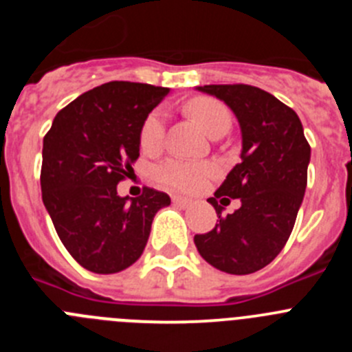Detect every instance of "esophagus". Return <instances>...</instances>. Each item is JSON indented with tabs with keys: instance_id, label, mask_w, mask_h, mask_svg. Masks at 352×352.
<instances>
[{
	"instance_id": "34e87169",
	"label": "esophagus",
	"mask_w": 352,
	"mask_h": 352,
	"mask_svg": "<svg viewBox=\"0 0 352 352\" xmlns=\"http://www.w3.org/2000/svg\"><path fill=\"white\" fill-rule=\"evenodd\" d=\"M173 203L178 204V206L182 208H188L192 204V199H186V197H182V195H174L173 197Z\"/></svg>"
}]
</instances>
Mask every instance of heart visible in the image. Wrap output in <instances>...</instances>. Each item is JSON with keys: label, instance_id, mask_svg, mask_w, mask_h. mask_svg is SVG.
Instances as JSON below:
<instances>
[{"label": "heart", "instance_id": "heart-1", "mask_svg": "<svg viewBox=\"0 0 352 352\" xmlns=\"http://www.w3.org/2000/svg\"><path fill=\"white\" fill-rule=\"evenodd\" d=\"M186 109L208 135L219 130H229L231 126L229 109L214 98H194L188 102ZM166 109L157 107L151 111L141 126V135H139L141 148L144 151H157L166 138ZM214 173H217V167L211 164L182 160V158H169L155 169V176L162 185L182 192L201 190L213 178Z\"/></svg>", "mask_w": 352, "mask_h": 352}]
</instances>
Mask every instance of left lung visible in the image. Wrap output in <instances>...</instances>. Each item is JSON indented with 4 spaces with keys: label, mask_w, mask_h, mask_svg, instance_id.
<instances>
[{
    "label": "left lung",
    "mask_w": 352,
    "mask_h": 352,
    "mask_svg": "<svg viewBox=\"0 0 352 352\" xmlns=\"http://www.w3.org/2000/svg\"><path fill=\"white\" fill-rule=\"evenodd\" d=\"M197 91L217 96L241 130V162L208 203L219 223L194 243L206 263L231 275L259 272L287 243L307 188L310 146L298 114L276 96L248 84H210ZM242 206L221 217L223 206Z\"/></svg>",
    "instance_id": "left-lung-1"
}]
</instances>
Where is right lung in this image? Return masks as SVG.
<instances>
[{"label": "right lung", "instance_id": "obj_1", "mask_svg": "<svg viewBox=\"0 0 352 352\" xmlns=\"http://www.w3.org/2000/svg\"><path fill=\"white\" fill-rule=\"evenodd\" d=\"M169 88L113 80L77 96L56 114L43 138V206L70 256L93 273L132 266L148 243L158 210L170 204L146 186L139 197L118 195L133 173L141 126Z\"/></svg>", "mask_w": 352, "mask_h": 352}]
</instances>
